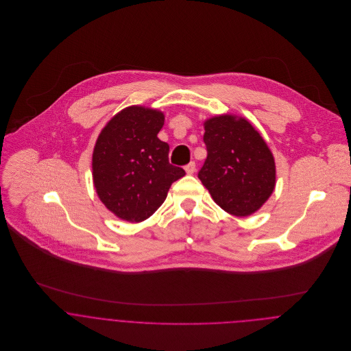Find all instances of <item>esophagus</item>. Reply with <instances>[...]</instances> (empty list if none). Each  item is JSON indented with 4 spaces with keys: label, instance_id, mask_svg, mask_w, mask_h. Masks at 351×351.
<instances>
[{
    "label": "esophagus",
    "instance_id": "1",
    "mask_svg": "<svg viewBox=\"0 0 351 351\" xmlns=\"http://www.w3.org/2000/svg\"><path fill=\"white\" fill-rule=\"evenodd\" d=\"M185 171H186V174H193V173L196 171V163H195V162L188 163V165L185 166Z\"/></svg>",
    "mask_w": 351,
    "mask_h": 351
}]
</instances>
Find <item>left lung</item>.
<instances>
[{
    "mask_svg": "<svg viewBox=\"0 0 351 351\" xmlns=\"http://www.w3.org/2000/svg\"><path fill=\"white\" fill-rule=\"evenodd\" d=\"M206 159L202 185L226 212L245 217L256 212L274 191L276 163L259 132L245 117L220 114L204 123Z\"/></svg>",
    "mask_w": 351,
    "mask_h": 351,
    "instance_id": "left-lung-1",
    "label": "left lung"
}]
</instances>
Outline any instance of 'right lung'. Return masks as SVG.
<instances>
[{
  "mask_svg": "<svg viewBox=\"0 0 351 351\" xmlns=\"http://www.w3.org/2000/svg\"><path fill=\"white\" fill-rule=\"evenodd\" d=\"M165 116L128 106L102 128L93 150V182L102 204L117 217L139 223L166 200L185 170L170 165L169 145L158 139Z\"/></svg>",
  "mask_w": 351,
  "mask_h": 351,
  "instance_id": "1",
  "label": "right lung"
}]
</instances>
